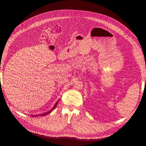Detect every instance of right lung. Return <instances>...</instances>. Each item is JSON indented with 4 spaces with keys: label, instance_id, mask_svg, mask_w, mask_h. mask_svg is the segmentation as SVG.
I'll return each mask as SVG.
<instances>
[{
    "label": "right lung",
    "instance_id": "right-lung-1",
    "mask_svg": "<svg viewBox=\"0 0 146 146\" xmlns=\"http://www.w3.org/2000/svg\"><path fill=\"white\" fill-rule=\"evenodd\" d=\"M59 101V100H58ZM58 101H57L56 102V103H55V105L54 106V107L52 108V109L50 110V111H49L48 112H47V113H44V114H38V115H31V117H38V116H43V115H47L48 114H49V113H50L55 108H56V105H57V104H58Z\"/></svg>",
    "mask_w": 146,
    "mask_h": 146
}]
</instances>
